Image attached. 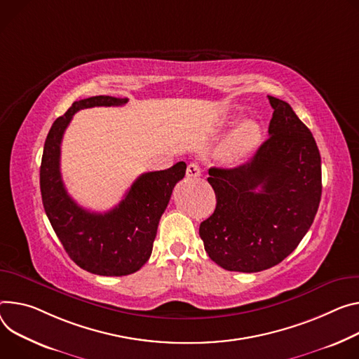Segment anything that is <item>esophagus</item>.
<instances>
[{
	"instance_id": "obj_1",
	"label": "esophagus",
	"mask_w": 359,
	"mask_h": 359,
	"mask_svg": "<svg viewBox=\"0 0 359 359\" xmlns=\"http://www.w3.org/2000/svg\"><path fill=\"white\" fill-rule=\"evenodd\" d=\"M202 175V170H201V166L199 163L196 161H191L187 165V176L189 177H199Z\"/></svg>"
}]
</instances>
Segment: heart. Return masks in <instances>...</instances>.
<instances>
[{"label": "heart", "mask_w": 359, "mask_h": 359, "mask_svg": "<svg viewBox=\"0 0 359 359\" xmlns=\"http://www.w3.org/2000/svg\"><path fill=\"white\" fill-rule=\"evenodd\" d=\"M260 139H262V128L256 120L248 118L241 121L227 137L224 146L227 158L232 161L243 160L259 146Z\"/></svg>", "instance_id": "heart-1"}]
</instances>
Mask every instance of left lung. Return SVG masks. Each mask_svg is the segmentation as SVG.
<instances>
[{"mask_svg":"<svg viewBox=\"0 0 359 359\" xmlns=\"http://www.w3.org/2000/svg\"><path fill=\"white\" fill-rule=\"evenodd\" d=\"M268 99L269 137L253 157L233 169H209L216 209L199 235L226 271L252 273L280 264L309 231L320 202V154L312 133L286 102Z\"/></svg>","mask_w":359,"mask_h":359,"instance_id":"1","label":"left lung"}]
</instances>
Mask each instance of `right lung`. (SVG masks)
Listing matches in <instances>:
<instances>
[{"label":"right lung","instance_id":"add662e5","mask_svg":"<svg viewBox=\"0 0 359 359\" xmlns=\"http://www.w3.org/2000/svg\"><path fill=\"white\" fill-rule=\"evenodd\" d=\"M127 99L94 95L74 102L58 117L46 139L40 189L44 210L62 248L81 269L102 276H124L137 272L149 260L158 220L168 208L173 187L186 175V163L143 173L124 199L106 213L79 206L64 187L60 173V146L73 116L95 106H123Z\"/></svg>","mask_w":359,"mask_h":359}]
</instances>
